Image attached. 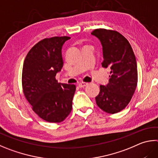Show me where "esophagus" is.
Masks as SVG:
<instances>
[{
  "label": "esophagus",
  "instance_id": "34e87169",
  "mask_svg": "<svg viewBox=\"0 0 158 158\" xmlns=\"http://www.w3.org/2000/svg\"><path fill=\"white\" fill-rule=\"evenodd\" d=\"M88 85V83H84V82H81V83H79L78 84V86L79 88H84L85 86H87Z\"/></svg>",
  "mask_w": 158,
  "mask_h": 158
}]
</instances>
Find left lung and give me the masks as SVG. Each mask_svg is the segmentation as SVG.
I'll use <instances>...</instances> for the list:
<instances>
[{"instance_id": "1", "label": "left lung", "mask_w": 158, "mask_h": 158, "mask_svg": "<svg viewBox=\"0 0 158 158\" xmlns=\"http://www.w3.org/2000/svg\"><path fill=\"white\" fill-rule=\"evenodd\" d=\"M91 34L102 45V67L110 68L108 84L100 85L96 103L106 113H119L130 102L137 87L135 56L128 40L116 31L97 29Z\"/></svg>"}]
</instances>
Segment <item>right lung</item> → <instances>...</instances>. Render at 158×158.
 Segmentation results:
<instances>
[{
	"mask_svg": "<svg viewBox=\"0 0 158 158\" xmlns=\"http://www.w3.org/2000/svg\"><path fill=\"white\" fill-rule=\"evenodd\" d=\"M70 39H43L31 48L23 63L22 85L25 98L32 110L48 122L64 121L73 107L75 85L58 83L55 78L64 64L62 47Z\"/></svg>",
	"mask_w": 158,
	"mask_h": 158,
	"instance_id": "obj_1",
	"label": "right lung"
}]
</instances>
